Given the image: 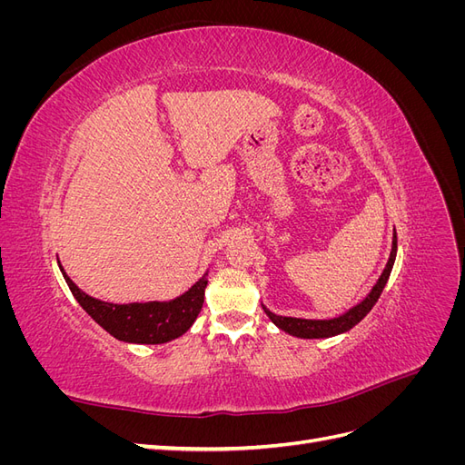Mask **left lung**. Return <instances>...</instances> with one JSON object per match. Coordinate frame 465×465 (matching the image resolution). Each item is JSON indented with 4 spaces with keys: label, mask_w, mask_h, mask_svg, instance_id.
I'll return each mask as SVG.
<instances>
[{
    "label": "left lung",
    "mask_w": 465,
    "mask_h": 465,
    "mask_svg": "<svg viewBox=\"0 0 465 465\" xmlns=\"http://www.w3.org/2000/svg\"><path fill=\"white\" fill-rule=\"evenodd\" d=\"M396 252H398V236L393 234L391 254H390V260L386 263V270L382 272V275H380V279L376 281V285L369 292V297L364 299L361 304L351 308L349 312H345L340 318H333V320H302V318L277 316V314L267 311L265 306H263V311H265L267 316H270V320L275 323L277 328H281V330L291 333V335L304 337V340H314V337H331V335H337V333H343V331L351 330L353 326H357V323L372 311V306L376 304V301L380 299V294H382V291H384V287L388 283V277L391 273L393 262H396Z\"/></svg>",
    "instance_id": "obj_1"
}]
</instances>
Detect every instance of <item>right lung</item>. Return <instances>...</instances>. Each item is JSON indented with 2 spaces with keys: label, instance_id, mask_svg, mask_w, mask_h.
Masks as SVG:
<instances>
[{
  "label": "right lung",
  "instance_id": "add662e5",
  "mask_svg": "<svg viewBox=\"0 0 465 465\" xmlns=\"http://www.w3.org/2000/svg\"><path fill=\"white\" fill-rule=\"evenodd\" d=\"M65 283L74 297L98 326H103L110 335L120 341L157 345L176 340L190 330L203 306L207 279L205 275L182 297L171 302H134V304H110L96 301L83 292L67 273Z\"/></svg>",
  "mask_w": 465,
  "mask_h": 465
}]
</instances>
